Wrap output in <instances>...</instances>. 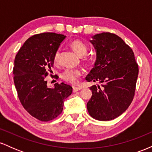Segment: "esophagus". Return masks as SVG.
I'll use <instances>...</instances> for the list:
<instances>
[{
    "instance_id": "esophagus-1",
    "label": "esophagus",
    "mask_w": 152,
    "mask_h": 152,
    "mask_svg": "<svg viewBox=\"0 0 152 152\" xmlns=\"http://www.w3.org/2000/svg\"><path fill=\"white\" fill-rule=\"evenodd\" d=\"M81 87H76V86H74L73 87V91L74 92H77L78 91H80L81 89Z\"/></svg>"
}]
</instances>
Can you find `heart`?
Returning <instances> with one entry per match:
<instances>
[{
    "mask_svg": "<svg viewBox=\"0 0 152 152\" xmlns=\"http://www.w3.org/2000/svg\"><path fill=\"white\" fill-rule=\"evenodd\" d=\"M71 46L74 51H76L78 55L83 56L88 52V47L83 41L80 40H74L71 43ZM88 61V59H86ZM53 62L56 65H58L60 63V50L56 51L53 56ZM83 74V71L81 69H66L61 74V77L64 81L71 84L78 83V79Z\"/></svg>",
    "mask_w": 152,
    "mask_h": 152,
    "instance_id": "1",
    "label": "heart"
}]
</instances>
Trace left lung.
<instances>
[{
    "mask_svg": "<svg viewBox=\"0 0 152 152\" xmlns=\"http://www.w3.org/2000/svg\"><path fill=\"white\" fill-rule=\"evenodd\" d=\"M92 38L96 61L86 80L102 86L90 87L87 109L95 119L109 121L123 114L133 101L139 66L133 50L117 35L102 33Z\"/></svg>",
    "mask_w": 152,
    "mask_h": 152,
    "instance_id": "left-lung-1",
    "label": "left lung"
}]
</instances>
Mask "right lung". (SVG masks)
<instances>
[{
    "mask_svg": "<svg viewBox=\"0 0 152 152\" xmlns=\"http://www.w3.org/2000/svg\"><path fill=\"white\" fill-rule=\"evenodd\" d=\"M65 38L55 33L36 34L26 40L15 56L13 80L18 99L24 109L41 121L61 114L64 99L72 93L69 85L56 83L51 88L46 81L52 72L54 54Z\"/></svg>",
    "mask_w": 152,
    "mask_h": 152,
    "instance_id": "add662e5",
    "label": "right lung"
}]
</instances>
